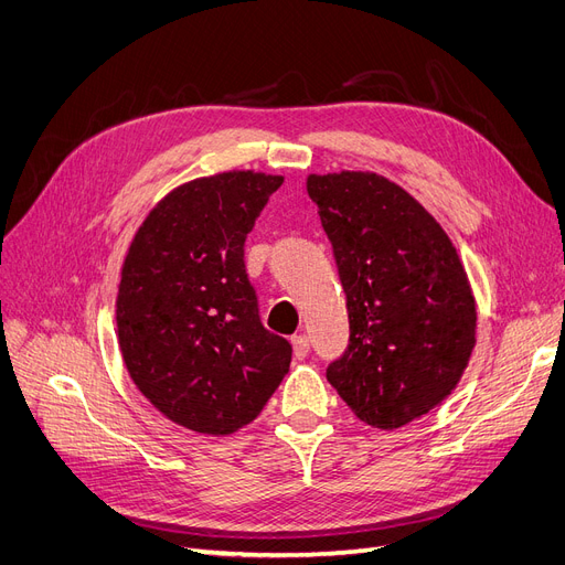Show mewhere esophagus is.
<instances>
[{"label":"esophagus","mask_w":565,"mask_h":565,"mask_svg":"<svg viewBox=\"0 0 565 565\" xmlns=\"http://www.w3.org/2000/svg\"><path fill=\"white\" fill-rule=\"evenodd\" d=\"M291 348H295V356L297 359H306L308 352H310L308 335H295V338H291Z\"/></svg>","instance_id":"esophagus-1"}]
</instances>
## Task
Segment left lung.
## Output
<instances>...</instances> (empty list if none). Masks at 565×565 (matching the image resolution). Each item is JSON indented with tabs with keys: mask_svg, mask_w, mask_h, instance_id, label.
<instances>
[{
	"mask_svg": "<svg viewBox=\"0 0 565 565\" xmlns=\"http://www.w3.org/2000/svg\"><path fill=\"white\" fill-rule=\"evenodd\" d=\"M306 190L350 318L348 350L327 380L361 422L392 431L459 385L478 327L468 276L434 215L385 175L310 173Z\"/></svg>",
	"mask_w": 565,
	"mask_h": 565,
	"instance_id": "1",
	"label": "left lung"
}]
</instances>
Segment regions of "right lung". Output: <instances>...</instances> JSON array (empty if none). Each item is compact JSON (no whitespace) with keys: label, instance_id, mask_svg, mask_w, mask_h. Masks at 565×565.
Listing matches in <instances>:
<instances>
[{"label":"right lung","instance_id":"right-lung-1","mask_svg":"<svg viewBox=\"0 0 565 565\" xmlns=\"http://www.w3.org/2000/svg\"><path fill=\"white\" fill-rule=\"evenodd\" d=\"M282 175L224 171L169 192L134 236L116 301L129 377L171 422L206 436L250 424L289 371L264 329L243 245Z\"/></svg>","mask_w":565,"mask_h":565}]
</instances>
